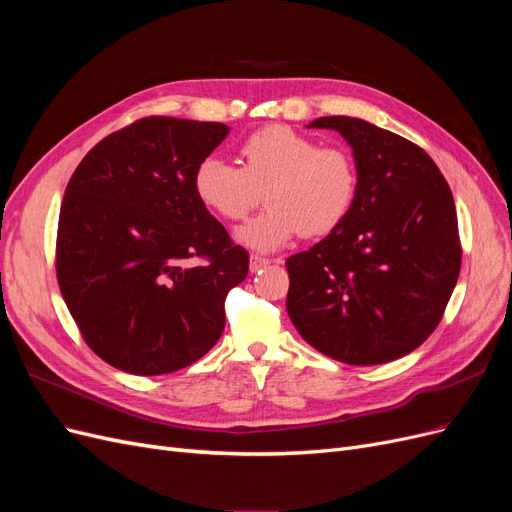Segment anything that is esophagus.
Instances as JSON below:
<instances>
[{"label":"esophagus","instance_id":"34e87169","mask_svg":"<svg viewBox=\"0 0 512 512\" xmlns=\"http://www.w3.org/2000/svg\"><path fill=\"white\" fill-rule=\"evenodd\" d=\"M271 262H273V260H269V258H262V256L252 254V256H250V271L256 273V271H260V269H265L267 265H271Z\"/></svg>","mask_w":512,"mask_h":512}]
</instances>
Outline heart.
<instances>
[{
  "instance_id": "1",
  "label": "heart",
  "mask_w": 512,
  "mask_h": 512,
  "mask_svg": "<svg viewBox=\"0 0 512 512\" xmlns=\"http://www.w3.org/2000/svg\"><path fill=\"white\" fill-rule=\"evenodd\" d=\"M196 198L226 222H239L265 192L267 209L237 230V241L273 252L303 232L322 237L346 220L359 168L344 147H320L288 126H267L243 138L239 166L207 158L194 170Z\"/></svg>"
}]
</instances>
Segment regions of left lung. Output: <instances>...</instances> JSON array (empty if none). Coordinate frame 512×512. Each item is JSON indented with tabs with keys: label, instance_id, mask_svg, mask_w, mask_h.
<instances>
[{
	"label": "left lung",
	"instance_id": "obj_1",
	"mask_svg": "<svg viewBox=\"0 0 512 512\" xmlns=\"http://www.w3.org/2000/svg\"><path fill=\"white\" fill-rule=\"evenodd\" d=\"M309 128L342 134L359 168L346 220L286 260V309L309 346L348 365H380L436 331L461 269L455 200L427 153L356 117Z\"/></svg>",
	"mask_w": 512,
	"mask_h": 512
}]
</instances>
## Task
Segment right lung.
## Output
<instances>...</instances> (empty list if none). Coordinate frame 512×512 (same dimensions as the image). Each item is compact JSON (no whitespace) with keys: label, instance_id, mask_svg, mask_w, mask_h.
<instances>
[{"label":"right lung","instance_id":"1","mask_svg":"<svg viewBox=\"0 0 512 512\" xmlns=\"http://www.w3.org/2000/svg\"><path fill=\"white\" fill-rule=\"evenodd\" d=\"M228 134L215 121L143 117L91 149L61 200L55 269L87 346L136 376L192 365L218 342L250 256L194 192Z\"/></svg>","mask_w":512,"mask_h":512}]
</instances>
